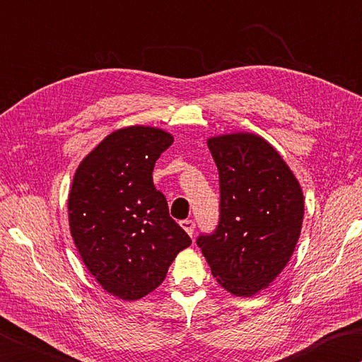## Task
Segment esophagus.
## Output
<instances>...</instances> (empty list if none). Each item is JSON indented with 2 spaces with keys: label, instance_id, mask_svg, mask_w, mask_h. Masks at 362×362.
Listing matches in <instances>:
<instances>
[{
  "label": "esophagus",
  "instance_id": "34e87169",
  "mask_svg": "<svg viewBox=\"0 0 362 362\" xmlns=\"http://www.w3.org/2000/svg\"><path fill=\"white\" fill-rule=\"evenodd\" d=\"M180 226H182V229L185 230L189 237H193V233H194V221H193V219H183V221L180 223Z\"/></svg>",
  "mask_w": 362,
  "mask_h": 362
}]
</instances>
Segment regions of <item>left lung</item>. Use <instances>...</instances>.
I'll return each instance as SVG.
<instances>
[{
  "instance_id": "obj_1",
  "label": "left lung",
  "mask_w": 362,
  "mask_h": 362,
  "mask_svg": "<svg viewBox=\"0 0 362 362\" xmlns=\"http://www.w3.org/2000/svg\"><path fill=\"white\" fill-rule=\"evenodd\" d=\"M219 174V224L197 246L218 284L252 296L284 270L298 243L304 196L279 152L256 133L207 139Z\"/></svg>"
}]
</instances>
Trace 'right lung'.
<instances>
[{
    "instance_id": "right-lung-1",
    "label": "right lung",
    "mask_w": 362,
    "mask_h": 362,
    "mask_svg": "<svg viewBox=\"0 0 362 362\" xmlns=\"http://www.w3.org/2000/svg\"><path fill=\"white\" fill-rule=\"evenodd\" d=\"M173 141L157 127H124L90 151L74 175L70 233L89 273L116 298L151 293L191 245L152 180L155 161Z\"/></svg>"
}]
</instances>
